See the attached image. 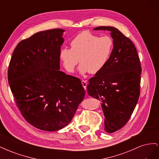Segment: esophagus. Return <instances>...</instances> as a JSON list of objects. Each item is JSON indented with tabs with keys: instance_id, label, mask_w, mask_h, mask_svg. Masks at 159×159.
I'll list each match as a JSON object with an SVG mask.
<instances>
[{
	"instance_id": "esophagus-1",
	"label": "esophagus",
	"mask_w": 159,
	"mask_h": 159,
	"mask_svg": "<svg viewBox=\"0 0 159 159\" xmlns=\"http://www.w3.org/2000/svg\"><path fill=\"white\" fill-rule=\"evenodd\" d=\"M81 84H82L83 87H84V89H86V87H87V85H88L87 81H85V80H82V81H81Z\"/></svg>"
}]
</instances>
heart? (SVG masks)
<instances>
[{"label":"heart","mask_w":159,"mask_h":159,"mask_svg":"<svg viewBox=\"0 0 159 159\" xmlns=\"http://www.w3.org/2000/svg\"><path fill=\"white\" fill-rule=\"evenodd\" d=\"M71 48H63L60 53L64 68L73 72L80 62V73L97 74L106 66L111 56L114 42L109 36H99L89 31L77 34L70 42Z\"/></svg>","instance_id":"obj_1"}]
</instances>
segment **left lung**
I'll list each match as a JSON object with an SVG mask.
<instances>
[{"label":"left lung","mask_w":159,"mask_h":159,"mask_svg":"<svg viewBox=\"0 0 159 159\" xmlns=\"http://www.w3.org/2000/svg\"><path fill=\"white\" fill-rule=\"evenodd\" d=\"M108 30L114 42L111 56L104 68L89 80L88 93L102 102L105 130L118 131L131 118L140 95L141 65L133 42L116 28L99 26Z\"/></svg>","instance_id":"obj_1"}]
</instances>
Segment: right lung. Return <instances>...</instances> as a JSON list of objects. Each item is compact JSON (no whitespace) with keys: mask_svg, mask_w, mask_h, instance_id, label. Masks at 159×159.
I'll use <instances>...</instances> for the list:
<instances>
[{"mask_svg":"<svg viewBox=\"0 0 159 159\" xmlns=\"http://www.w3.org/2000/svg\"><path fill=\"white\" fill-rule=\"evenodd\" d=\"M64 32L42 31L20 41L8 66L17 107L28 123L43 131L68 125L85 95L79 78L59 70Z\"/></svg>","mask_w":159,"mask_h":159,"instance_id":"1","label":"right lung"}]
</instances>
